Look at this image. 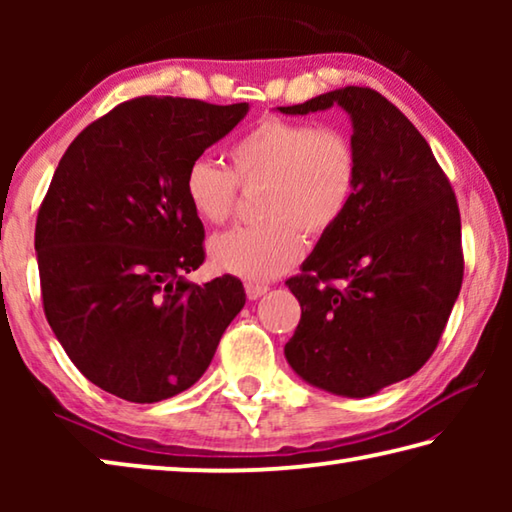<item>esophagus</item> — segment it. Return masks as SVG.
I'll list each match as a JSON object with an SVG mask.
<instances>
[{"label": "esophagus", "instance_id": "esophagus-1", "mask_svg": "<svg viewBox=\"0 0 512 512\" xmlns=\"http://www.w3.org/2000/svg\"><path fill=\"white\" fill-rule=\"evenodd\" d=\"M268 291V284H259V282H246V293L250 300H257L262 298L264 293Z\"/></svg>", "mask_w": 512, "mask_h": 512}]
</instances>
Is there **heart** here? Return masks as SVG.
<instances>
[{"instance_id": "1", "label": "heart", "mask_w": 512, "mask_h": 512, "mask_svg": "<svg viewBox=\"0 0 512 512\" xmlns=\"http://www.w3.org/2000/svg\"><path fill=\"white\" fill-rule=\"evenodd\" d=\"M232 171L196 158L183 189L198 219L212 225L235 214L239 179L264 185L259 214L266 221L210 241L212 264L248 280H271L298 262L302 232L323 237L343 219L359 185V153L339 128L266 117L230 146Z\"/></svg>"}]
</instances>
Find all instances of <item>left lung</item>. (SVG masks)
<instances>
[{
  "instance_id": "left-lung-1",
  "label": "left lung",
  "mask_w": 512,
  "mask_h": 512,
  "mask_svg": "<svg viewBox=\"0 0 512 512\" xmlns=\"http://www.w3.org/2000/svg\"><path fill=\"white\" fill-rule=\"evenodd\" d=\"M332 106L350 115L359 185L287 280L302 316L284 357L320 391L370 397L415 375L443 336L463 282L461 214L427 140L379 92L350 85L277 110Z\"/></svg>"
}]
</instances>
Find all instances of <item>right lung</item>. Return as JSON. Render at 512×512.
<instances>
[{
  "label": "right lung",
  "instance_id": "obj_1",
  "mask_svg": "<svg viewBox=\"0 0 512 512\" xmlns=\"http://www.w3.org/2000/svg\"><path fill=\"white\" fill-rule=\"evenodd\" d=\"M248 103L140 97L69 144L36 221L45 316L67 357L121 400L153 404L194 386L246 293L203 287V223L185 171L248 115Z\"/></svg>",
  "mask_w": 512,
  "mask_h": 512
}]
</instances>
